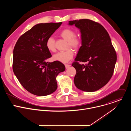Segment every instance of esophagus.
<instances>
[{
    "mask_svg": "<svg viewBox=\"0 0 131 131\" xmlns=\"http://www.w3.org/2000/svg\"><path fill=\"white\" fill-rule=\"evenodd\" d=\"M65 66L66 68H68V67H69L70 66V65L68 64H65Z\"/></svg>",
    "mask_w": 131,
    "mask_h": 131,
    "instance_id": "34e87169",
    "label": "esophagus"
}]
</instances>
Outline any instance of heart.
<instances>
[{"label":"heart","instance_id":"obj_1","mask_svg":"<svg viewBox=\"0 0 131 131\" xmlns=\"http://www.w3.org/2000/svg\"><path fill=\"white\" fill-rule=\"evenodd\" d=\"M61 36L63 39L68 41V47L74 49H78L81 44V40L79 37H76V31L70 28H65L60 33ZM46 47L51 52H55V40L52 37L48 38L46 41ZM73 56V52L71 49L65 51L59 52L54 55L53 59L62 63H66L71 59Z\"/></svg>","mask_w":131,"mask_h":131}]
</instances>
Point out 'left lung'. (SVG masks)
I'll return each instance as SVG.
<instances>
[{"label": "left lung", "instance_id": "obj_1", "mask_svg": "<svg viewBox=\"0 0 131 131\" xmlns=\"http://www.w3.org/2000/svg\"><path fill=\"white\" fill-rule=\"evenodd\" d=\"M68 24L75 25L81 34L82 46L72 64L76 70L74 83L82 91H96L110 80L117 61L110 36L101 24L91 20L70 21ZM79 61L87 64H80Z\"/></svg>", "mask_w": 131, "mask_h": 131}]
</instances>
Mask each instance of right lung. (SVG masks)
Listing matches in <instances>:
<instances>
[{
  "instance_id": "obj_1",
  "label": "right lung",
  "mask_w": 131,
  "mask_h": 131,
  "mask_svg": "<svg viewBox=\"0 0 131 131\" xmlns=\"http://www.w3.org/2000/svg\"><path fill=\"white\" fill-rule=\"evenodd\" d=\"M62 23L37 24L23 34L15 45L13 72L23 88L32 94L46 96L55 92L58 88L57 76L65 70L58 61L47 62L52 55L46 45Z\"/></svg>"
}]
</instances>
